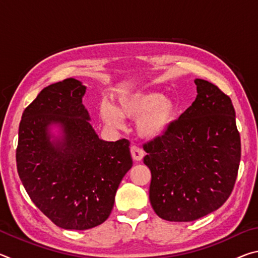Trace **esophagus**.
I'll return each mask as SVG.
<instances>
[{
	"label": "esophagus",
	"mask_w": 258,
	"mask_h": 258,
	"mask_svg": "<svg viewBox=\"0 0 258 258\" xmlns=\"http://www.w3.org/2000/svg\"><path fill=\"white\" fill-rule=\"evenodd\" d=\"M131 154H132L133 159L137 160V161L141 160L143 158V156H145V152H143L141 148L138 147V146L131 147Z\"/></svg>",
	"instance_id": "1"
}]
</instances>
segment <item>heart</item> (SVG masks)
I'll return each instance as SVG.
<instances>
[{"mask_svg": "<svg viewBox=\"0 0 258 258\" xmlns=\"http://www.w3.org/2000/svg\"><path fill=\"white\" fill-rule=\"evenodd\" d=\"M176 111V103L156 91H130L117 97L116 108L107 102L100 108L102 120L112 127H121V118L138 119V132L146 139L163 135L175 119Z\"/></svg>", "mask_w": 258, "mask_h": 258, "instance_id": "1", "label": "heart"}]
</instances>
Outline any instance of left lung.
<instances>
[{"mask_svg":"<svg viewBox=\"0 0 258 258\" xmlns=\"http://www.w3.org/2000/svg\"><path fill=\"white\" fill-rule=\"evenodd\" d=\"M195 83L191 106L143 145L151 206L169 222H191L220 208L233 190L241 157L231 99L211 82Z\"/></svg>","mask_w":258,"mask_h":258,"instance_id":"left-lung-1","label":"left lung"}]
</instances>
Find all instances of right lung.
Returning <instances> with one entry per match:
<instances>
[{"label":"right lung","mask_w":258,"mask_h":258,"mask_svg":"<svg viewBox=\"0 0 258 258\" xmlns=\"http://www.w3.org/2000/svg\"><path fill=\"white\" fill-rule=\"evenodd\" d=\"M85 86L74 78L43 89L19 124L17 169L29 198L59 228L87 230L110 215L120 181L133 160L130 141L100 140L82 103ZM64 139L49 142L48 125Z\"/></svg>","instance_id":"add662e5"}]
</instances>
